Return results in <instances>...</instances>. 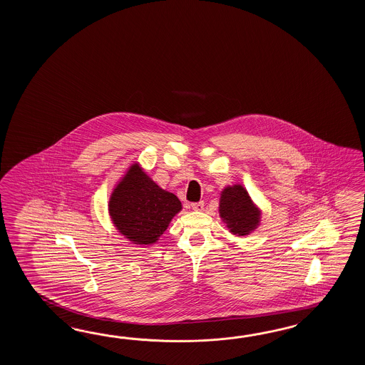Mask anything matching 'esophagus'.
<instances>
[{"instance_id":"obj_1","label":"esophagus","mask_w":365,"mask_h":365,"mask_svg":"<svg viewBox=\"0 0 365 365\" xmlns=\"http://www.w3.org/2000/svg\"><path fill=\"white\" fill-rule=\"evenodd\" d=\"M203 206H205V203L203 201L195 202V203H192V209L194 211H202L203 210Z\"/></svg>"}]
</instances>
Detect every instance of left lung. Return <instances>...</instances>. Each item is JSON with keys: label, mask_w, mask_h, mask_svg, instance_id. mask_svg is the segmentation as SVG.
<instances>
[{"label": "left lung", "mask_w": 365, "mask_h": 365, "mask_svg": "<svg viewBox=\"0 0 365 365\" xmlns=\"http://www.w3.org/2000/svg\"><path fill=\"white\" fill-rule=\"evenodd\" d=\"M219 215L230 232L239 237L256 231L261 223V210L241 184L225 186L220 192Z\"/></svg>", "instance_id": "1"}]
</instances>
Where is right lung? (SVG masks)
Instances as JSON below:
<instances>
[{"label":"right lung","instance_id":"obj_1","mask_svg":"<svg viewBox=\"0 0 365 365\" xmlns=\"http://www.w3.org/2000/svg\"><path fill=\"white\" fill-rule=\"evenodd\" d=\"M181 209L179 198L153 181L140 163L128 168L108 202L112 223L135 245L155 244Z\"/></svg>","mask_w":365,"mask_h":365}]
</instances>
